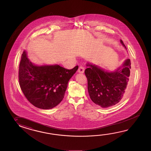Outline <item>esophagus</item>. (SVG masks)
I'll list each match as a JSON object with an SVG mask.
<instances>
[{"label": "esophagus", "instance_id": "1", "mask_svg": "<svg viewBox=\"0 0 151 151\" xmlns=\"http://www.w3.org/2000/svg\"><path fill=\"white\" fill-rule=\"evenodd\" d=\"M84 71V67L82 65H81L78 69V72L80 73H83Z\"/></svg>", "mask_w": 151, "mask_h": 151}]
</instances>
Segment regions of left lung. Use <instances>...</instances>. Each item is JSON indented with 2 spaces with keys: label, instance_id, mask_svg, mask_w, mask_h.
Here are the masks:
<instances>
[{
  "label": "left lung",
  "instance_id": "obj_1",
  "mask_svg": "<svg viewBox=\"0 0 151 151\" xmlns=\"http://www.w3.org/2000/svg\"><path fill=\"white\" fill-rule=\"evenodd\" d=\"M120 42L126 49L123 41ZM85 70L88 90L92 102L102 108L118 103L129 91L131 61L126 60L123 65L113 72L104 71L97 65L88 63Z\"/></svg>",
  "mask_w": 151,
  "mask_h": 151
}]
</instances>
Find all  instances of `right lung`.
Instances as JSON below:
<instances>
[{
    "instance_id": "add662e5",
    "label": "right lung",
    "mask_w": 151,
    "mask_h": 151,
    "mask_svg": "<svg viewBox=\"0 0 151 151\" xmlns=\"http://www.w3.org/2000/svg\"><path fill=\"white\" fill-rule=\"evenodd\" d=\"M78 68V65L71 69L59 65L37 66L28 60L24 51L19 67V85L32 104L50 109L62 101L68 82Z\"/></svg>"
}]
</instances>
